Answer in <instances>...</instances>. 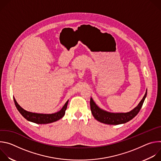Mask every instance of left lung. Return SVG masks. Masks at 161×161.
<instances>
[{
	"label": "left lung",
	"mask_w": 161,
	"mask_h": 161,
	"mask_svg": "<svg viewBox=\"0 0 161 161\" xmlns=\"http://www.w3.org/2000/svg\"><path fill=\"white\" fill-rule=\"evenodd\" d=\"M147 92L139 104L130 112L125 113H113L102 110L96 104L92 99L90 98V104L92 113L93 116L97 120L103 124L109 125H119L126 123L135 117L137 113L140 112L147 96Z\"/></svg>",
	"instance_id": "8db88e82"
}]
</instances>
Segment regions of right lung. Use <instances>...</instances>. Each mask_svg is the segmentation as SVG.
Listing matches in <instances>:
<instances>
[{"mask_svg":"<svg viewBox=\"0 0 161 161\" xmlns=\"http://www.w3.org/2000/svg\"><path fill=\"white\" fill-rule=\"evenodd\" d=\"M14 101L17 109L21 113V114L23 117L29 121H31L38 124H49V123L57 121L58 120L62 119L65 114V112L67 109V106L68 104V101H67L64 104V106H63V108H62V109L57 113H55L53 114H40V113H35L27 111L26 110L24 109L19 106V104L17 103L14 98Z\"/></svg>","mask_w":161,"mask_h":161,"instance_id":"add662e5","label":"right lung"}]
</instances>
